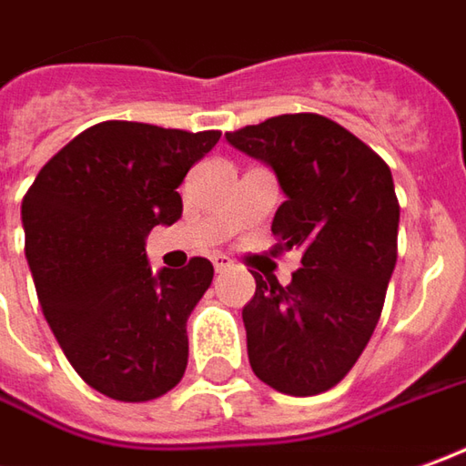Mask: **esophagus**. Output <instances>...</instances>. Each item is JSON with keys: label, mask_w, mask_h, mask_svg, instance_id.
Returning a JSON list of instances; mask_svg holds the SVG:
<instances>
[{"label": "esophagus", "mask_w": 466, "mask_h": 466, "mask_svg": "<svg viewBox=\"0 0 466 466\" xmlns=\"http://www.w3.org/2000/svg\"><path fill=\"white\" fill-rule=\"evenodd\" d=\"M213 266H215V274H223L226 268L233 266V261H230L228 256H220V253H218V256H213Z\"/></svg>", "instance_id": "obj_1"}]
</instances>
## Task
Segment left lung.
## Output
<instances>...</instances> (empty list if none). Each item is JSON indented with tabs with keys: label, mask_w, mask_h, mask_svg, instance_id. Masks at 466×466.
<instances>
[{
	"label": "left lung",
	"mask_w": 466,
	"mask_h": 466,
	"mask_svg": "<svg viewBox=\"0 0 466 466\" xmlns=\"http://www.w3.org/2000/svg\"><path fill=\"white\" fill-rule=\"evenodd\" d=\"M226 139L271 167L287 195L271 223V256L301 251L289 287L251 271L248 362L279 393H325L362 355L396 268L400 208L390 167L319 114L266 118Z\"/></svg>",
	"instance_id": "obj_1"
}]
</instances>
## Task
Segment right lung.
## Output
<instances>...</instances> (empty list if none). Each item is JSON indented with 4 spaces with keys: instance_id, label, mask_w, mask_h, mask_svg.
I'll list each match as a JSON object with an SVG mask.
<instances>
[{
    "instance_id": "right-lung-1",
    "label": "right lung",
    "mask_w": 466,
    "mask_h": 466,
    "mask_svg": "<svg viewBox=\"0 0 466 466\" xmlns=\"http://www.w3.org/2000/svg\"><path fill=\"white\" fill-rule=\"evenodd\" d=\"M220 131L101 121L40 169L22 200L37 299L76 373L108 399L144 403L187 368V317L213 281L202 256L154 276L144 238L182 218V185Z\"/></svg>"
}]
</instances>
